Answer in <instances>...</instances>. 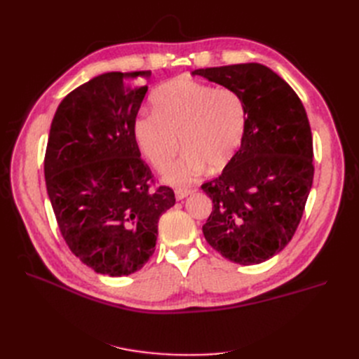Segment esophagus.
Wrapping results in <instances>:
<instances>
[{"instance_id": "esophagus-1", "label": "esophagus", "mask_w": 359, "mask_h": 359, "mask_svg": "<svg viewBox=\"0 0 359 359\" xmlns=\"http://www.w3.org/2000/svg\"><path fill=\"white\" fill-rule=\"evenodd\" d=\"M191 193H193L191 189H177V190H175V198H177L178 201H181V199H184V198H187L189 194H191Z\"/></svg>"}]
</instances>
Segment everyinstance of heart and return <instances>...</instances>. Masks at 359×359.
<instances>
[{
  "label": "heart",
  "instance_id": "obj_1",
  "mask_svg": "<svg viewBox=\"0 0 359 359\" xmlns=\"http://www.w3.org/2000/svg\"><path fill=\"white\" fill-rule=\"evenodd\" d=\"M154 109L133 123L139 149L156 169L166 168L182 145L187 149L163 172L173 186H186L211 166L220 170L240 149L247 107L240 93L189 78L172 79L153 94Z\"/></svg>",
  "mask_w": 359,
  "mask_h": 359
}]
</instances>
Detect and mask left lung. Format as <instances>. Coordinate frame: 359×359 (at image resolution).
<instances>
[{
  "label": "left lung",
  "instance_id": "8db88e82",
  "mask_svg": "<svg viewBox=\"0 0 359 359\" xmlns=\"http://www.w3.org/2000/svg\"><path fill=\"white\" fill-rule=\"evenodd\" d=\"M191 74L240 93L247 107L243 144L220 177L202 190L212 212L206 243L240 265L262 264L292 240L313 184V137L289 83L257 62L198 69Z\"/></svg>",
  "mask_w": 359,
  "mask_h": 359
}]
</instances>
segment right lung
Returning <instances> with one entry per match:
<instances>
[{"label": "right lung", "instance_id": "right-lung-1", "mask_svg": "<svg viewBox=\"0 0 359 359\" xmlns=\"http://www.w3.org/2000/svg\"><path fill=\"white\" fill-rule=\"evenodd\" d=\"M145 72L95 76L64 97L45 156L48 196L72 253L95 273L133 274L153 256L173 190L149 191L133 123L148 91Z\"/></svg>", "mask_w": 359, "mask_h": 359}]
</instances>
